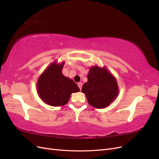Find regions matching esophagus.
I'll return each instance as SVG.
<instances>
[{"instance_id":"34e87169","label":"esophagus","mask_w":159,"mask_h":159,"mask_svg":"<svg viewBox=\"0 0 159 159\" xmlns=\"http://www.w3.org/2000/svg\"><path fill=\"white\" fill-rule=\"evenodd\" d=\"M78 87H79L80 89L81 90V88H82V83H81V82H79V83L78 84Z\"/></svg>"}]
</instances>
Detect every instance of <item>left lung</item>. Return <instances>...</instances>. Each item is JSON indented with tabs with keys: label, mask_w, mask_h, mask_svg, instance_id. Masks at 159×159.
<instances>
[{
	"label": "left lung",
	"mask_w": 159,
	"mask_h": 159,
	"mask_svg": "<svg viewBox=\"0 0 159 159\" xmlns=\"http://www.w3.org/2000/svg\"><path fill=\"white\" fill-rule=\"evenodd\" d=\"M87 77L88 81L84 84L81 91L91 106L98 109L107 107L117 98V81L106 67L91 66Z\"/></svg>",
	"instance_id": "1"
}]
</instances>
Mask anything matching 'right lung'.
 <instances>
[{
  "mask_svg": "<svg viewBox=\"0 0 159 159\" xmlns=\"http://www.w3.org/2000/svg\"><path fill=\"white\" fill-rule=\"evenodd\" d=\"M64 61H55L42 72L38 79L36 88L40 98L46 104L54 107L68 103L72 93L78 92L80 88L71 79L62 74Z\"/></svg>",
  "mask_w": 159,
  "mask_h": 159,
  "instance_id": "right-lung-1",
  "label": "right lung"
}]
</instances>
